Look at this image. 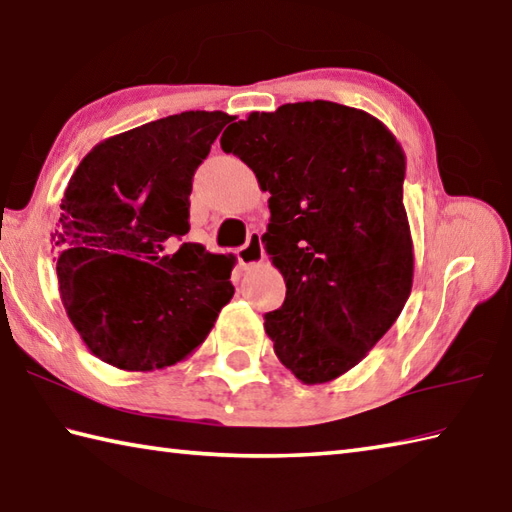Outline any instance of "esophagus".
I'll return each instance as SVG.
<instances>
[{
    "instance_id": "34e87169",
    "label": "esophagus",
    "mask_w": 512,
    "mask_h": 512,
    "mask_svg": "<svg viewBox=\"0 0 512 512\" xmlns=\"http://www.w3.org/2000/svg\"><path fill=\"white\" fill-rule=\"evenodd\" d=\"M236 256H238V263H241L243 267H254V265L263 263L265 249H263V241H260V234L258 232L249 234L247 243L238 249Z\"/></svg>"
}]
</instances>
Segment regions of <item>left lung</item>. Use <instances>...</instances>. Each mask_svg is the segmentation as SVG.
I'll list each match as a JSON object with an SVG mask.
<instances>
[{"instance_id": "8db88e82", "label": "left lung", "mask_w": 512, "mask_h": 512, "mask_svg": "<svg viewBox=\"0 0 512 512\" xmlns=\"http://www.w3.org/2000/svg\"><path fill=\"white\" fill-rule=\"evenodd\" d=\"M221 148L271 194L263 243L287 285L283 307L265 314L278 360L302 384L340 378L411 294L402 145L369 112L318 99L252 112Z\"/></svg>"}]
</instances>
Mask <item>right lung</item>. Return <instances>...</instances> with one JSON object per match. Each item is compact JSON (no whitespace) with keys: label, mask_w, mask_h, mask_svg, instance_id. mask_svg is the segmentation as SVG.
<instances>
[{"label":"right lung","mask_w":512,"mask_h":512,"mask_svg":"<svg viewBox=\"0 0 512 512\" xmlns=\"http://www.w3.org/2000/svg\"><path fill=\"white\" fill-rule=\"evenodd\" d=\"M229 114L190 110L97 143L52 234L61 302L86 347L123 371L181 362L234 296L232 256L182 243L198 165Z\"/></svg>","instance_id":"add662e5"}]
</instances>
